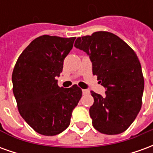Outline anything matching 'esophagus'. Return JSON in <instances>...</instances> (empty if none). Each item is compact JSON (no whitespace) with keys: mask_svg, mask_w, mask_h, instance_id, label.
Segmentation results:
<instances>
[{"mask_svg":"<svg viewBox=\"0 0 153 153\" xmlns=\"http://www.w3.org/2000/svg\"><path fill=\"white\" fill-rule=\"evenodd\" d=\"M82 91H83V94H84V95H86V94H88V93H89V91L87 89H83Z\"/></svg>","mask_w":153,"mask_h":153,"instance_id":"esophagus-1","label":"esophagus"}]
</instances>
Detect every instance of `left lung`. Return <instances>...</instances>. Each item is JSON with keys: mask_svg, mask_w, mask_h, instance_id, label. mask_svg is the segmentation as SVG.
Masks as SVG:
<instances>
[{"mask_svg": "<svg viewBox=\"0 0 153 153\" xmlns=\"http://www.w3.org/2000/svg\"><path fill=\"white\" fill-rule=\"evenodd\" d=\"M74 47L89 56L93 75L106 88L104 97L91 91L93 127L104 134L123 133L142 106L144 79L137 55L121 38L106 31L78 38Z\"/></svg>", "mask_w": 153, "mask_h": 153, "instance_id": "1", "label": "left lung"}]
</instances>
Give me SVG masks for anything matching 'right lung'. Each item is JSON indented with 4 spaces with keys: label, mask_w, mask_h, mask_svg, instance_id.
<instances>
[{
    "label": "right lung",
    "mask_w": 153,
    "mask_h": 153,
    "mask_svg": "<svg viewBox=\"0 0 153 153\" xmlns=\"http://www.w3.org/2000/svg\"><path fill=\"white\" fill-rule=\"evenodd\" d=\"M75 38L40 36L32 41L15 64L12 83L19 112L40 134L54 136L63 132L82 97L76 84L60 88L56 79Z\"/></svg>",
    "instance_id": "1"
}]
</instances>
